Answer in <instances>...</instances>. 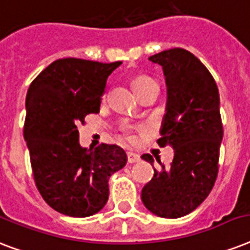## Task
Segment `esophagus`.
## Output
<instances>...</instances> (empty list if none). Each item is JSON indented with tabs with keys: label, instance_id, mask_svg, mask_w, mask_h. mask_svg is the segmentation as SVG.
Wrapping results in <instances>:
<instances>
[{
	"label": "esophagus",
	"instance_id": "obj_1",
	"mask_svg": "<svg viewBox=\"0 0 250 250\" xmlns=\"http://www.w3.org/2000/svg\"><path fill=\"white\" fill-rule=\"evenodd\" d=\"M127 160H128L129 164H135V162H139V161H140V156L136 154V153L128 152L127 153Z\"/></svg>",
	"mask_w": 250,
	"mask_h": 250
}]
</instances>
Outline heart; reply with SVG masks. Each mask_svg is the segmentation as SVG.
<instances>
[{"mask_svg": "<svg viewBox=\"0 0 250 250\" xmlns=\"http://www.w3.org/2000/svg\"><path fill=\"white\" fill-rule=\"evenodd\" d=\"M152 83H156V80L153 79V78H150V76H146V75H139L132 79V86H133V89H135V92L140 90L141 88H144V86L149 85V84H152ZM132 131L133 129L131 128V127H128V125H125V127H123V135H125L127 139H129V140L133 137Z\"/></svg>", "mask_w": 250, "mask_h": 250, "instance_id": "b5f03b06", "label": "heart"}]
</instances>
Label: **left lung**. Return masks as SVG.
<instances>
[{
    "label": "left lung",
    "mask_w": 250,
    "mask_h": 250,
    "mask_svg": "<svg viewBox=\"0 0 250 250\" xmlns=\"http://www.w3.org/2000/svg\"><path fill=\"white\" fill-rule=\"evenodd\" d=\"M162 66L167 86L166 113L160 146L170 145L174 160L168 168H154L141 190L143 204L161 218L184 217L201 205L218 175L223 125L219 92L209 70L186 49L175 48L149 57ZM153 166V157H141ZM161 164V161H158Z\"/></svg>",
    "instance_id": "1"
}]
</instances>
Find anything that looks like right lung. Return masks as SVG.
I'll list each match as a JSON object with an SVG mask.
<instances>
[{"instance_id":"obj_1","label":"right lung","mask_w":250,"mask_h":250,"mask_svg":"<svg viewBox=\"0 0 250 250\" xmlns=\"http://www.w3.org/2000/svg\"><path fill=\"white\" fill-rule=\"evenodd\" d=\"M121 64L57 60L29 85L24 140L37 189L58 213L75 218L98 213L109 198V178L127 164L118 145L83 148L78 131L88 114L100 113L106 80Z\"/></svg>"}]
</instances>
